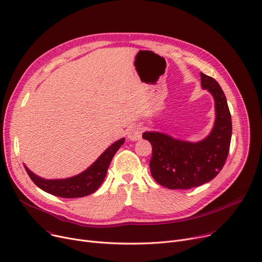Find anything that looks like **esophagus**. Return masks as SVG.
<instances>
[{"mask_svg": "<svg viewBox=\"0 0 262 262\" xmlns=\"http://www.w3.org/2000/svg\"><path fill=\"white\" fill-rule=\"evenodd\" d=\"M142 132H143V128L141 126H134L129 130L128 138L133 142L138 141L142 137Z\"/></svg>", "mask_w": 262, "mask_h": 262, "instance_id": "1", "label": "esophagus"}]
</instances>
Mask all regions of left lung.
Returning <instances> with one entry per match:
<instances>
[{
	"label": "left lung",
	"mask_w": 262,
	"mask_h": 262,
	"mask_svg": "<svg viewBox=\"0 0 262 262\" xmlns=\"http://www.w3.org/2000/svg\"><path fill=\"white\" fill-rule=\"evenodd\" d=\"M201 86L214 100L213 127L199 142H188L171 135L147 131L143 138L152 145L150 171L160 185L169 189H189L211 181L223 168L232 138V117L219 83L201 73Z\"/></svg>",
	"instance_id": "left-lung-1"
}]
</instances>
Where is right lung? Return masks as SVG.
<instances>
[{
	"label": "right lung",
	"mask_w": 262,
	"mask_h": 262,
	"mask_svg": "<svg viewBox=\"0 0 262 262\" xmlns=\"http://www.w3.org/2000/svg\"><path fill=\"white\" fill-rule=\"evenodd\" d=\"M124 143L125 137L116 141L110 147H107L84 171L71 178L48 180L35 174L32 170H29L26 165H24V168L32 181L45 192L68 199L85 196L99 188L106 176L107 168L114 155Z\"/></svg>",
	"instance_id": "1"
}]
</instances>
